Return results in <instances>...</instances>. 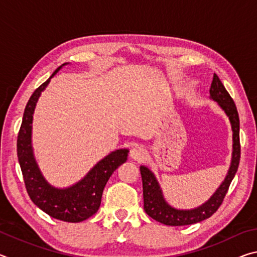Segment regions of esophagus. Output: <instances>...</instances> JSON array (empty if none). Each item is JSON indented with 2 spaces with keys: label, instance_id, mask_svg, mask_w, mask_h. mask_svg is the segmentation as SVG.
<instances>
[{
  "label": "esophagus",
  "instance_id": "esophagus-1",
  "mask_svg": "<svg viewBox=\"0 0 257 257\" xmlns=\"http://www.w3.org/2000/svg\"><path fill=\"white\" fill-rule=\"evenodd\" d=\"M146 156V151L143 146L141 145H136L135 147H133L132 150H130V158L133 160H136V161H142L144 160Z\"/></svg>",
  "mask_w": 257,
  "mask_h": 257
}]
</instances>
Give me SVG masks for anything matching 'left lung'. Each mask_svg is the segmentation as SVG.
Instances as JSON below:
<instances>
[{
	"label": "left lung",
	"mask_w": 257,
	"mask_h": 257,
	"mask_svg": "<svg viewBox=\"0 0 257 257\" xmlns=\"http://www.w3.org/2000/svg\"><path fill=\"white\" fill-rule=\"evenodd\" d=\"M211 98L219 103L223 108L225 114L229 116L232 128L233 138V152L231 165L228 171L222 185L219 187L214 195L203 204L202 206L194 210L180 211L168 205L162 196V191L156 181L155 177L146 167H141V175L143 180V196H144V210L152 219L163 223L165 225H187L201 222V221L212 216L221 206L225 194L228 193L229 186L231 184L234 175L238 170L239 161H240V141H239V115L237 107L230 94L221 82L220 78L215 73L213 76V81L210 88Z\"/></svg>",
	"instance_id": "1"
}]
</instances>
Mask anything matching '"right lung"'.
Wrapping results in <instances>:
<instances>
[{
    "label": "right lung",
    "instance_id": "1",
    "mask_svg": "<svg viewBox=\"0 0 257 257\" xmlns=\"http://www.w3.org/2000/svg\"><path fill=\"white\" fill-rule=\"evenodd\" d=\"M64 66V64H63ZM35 90L26 105L23 122L17 139V154L29 197L46 214L66 222H81L98 211L103 189L112 173L127 161L128 150L112 152L95 165L84 179L67 189L50 186L41 175L32 149V122L35 105L51 78Z\"/></svg>",
    "mask_w": 257,
    "mask_h": 257
}]
</instances>
